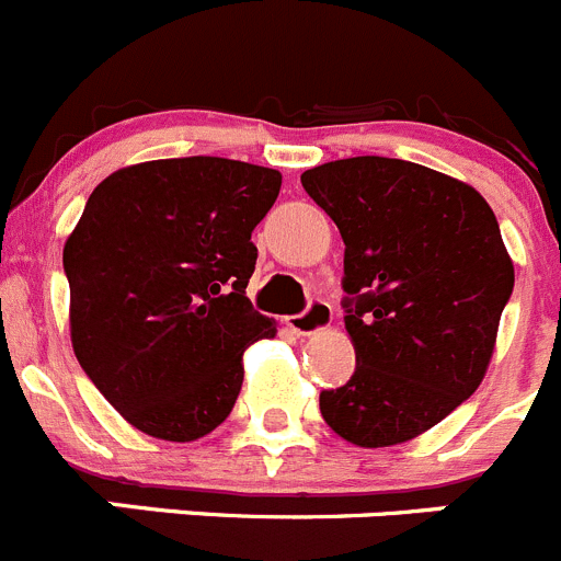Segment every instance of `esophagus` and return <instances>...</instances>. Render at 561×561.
Returning a JSON list of instances; mask_svg holds the SVG:
<instances>
[{
  "instance_id": "34e87169",
  "label": "esophagus",
  "mask_w": 561,
  "mask_h": 561,
  "mask_svg": "<svg viewBox=\"0 0 561 561\" xmlns=\"http://www.w3.org/2000/svg\"><path fill=\"white\" fill-rule=\"evenodd\" d=\"M330 322H333V311H330V306L324 300L308 302L306 311L295 313V317L286 319V324H289L297 335L319 333V330L330 328Z\"/></svg>"
}]
</instances>
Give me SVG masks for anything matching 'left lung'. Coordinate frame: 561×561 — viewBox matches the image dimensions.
<instances>
[{
  "label": "left lung",
  "mask_w": 561,
  "mask_h": 561,
  "mask_svg": "<svg viewBox=\"0 0 561 561\" xmlns=\"http://www.w3.org/2000/svg\"><path fill=\"white\" fill-rule=\"evenodd\" d=\"M344 239L355 375L319 393L330 430L364 449L413 440L479 388L515 266L473 186L424 164L352 157L300 175Z\"/></svg>",
  "instance_id": "obj_1"
}]
</instances>
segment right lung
Wrapping results in <instances>:
<instances>
[{"label": "right lung", "instance_id": "add662e5", "mask_svg": "<svg viewBox=\"0 0 561 561\" xmlns=\"http://www.w3.org/2000/svg\"><path fill=\"white\" fill-rule=\"evenodd\" d=\"M280 173L222 157L106 175L62 248L71 344L106 402L151 437L190 444L231 413L242 355L277 333L253 311L250 233Z\"/></svg>", "mask_w": 561, "mask_h": 561}]
</instances>
